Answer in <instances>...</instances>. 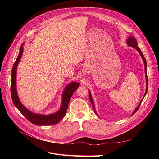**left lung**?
<instances>
[{"mask_svg":"<svg viewBox=\"0 0 159 159\" xmlns=\"http://www.w3.org/2000/svg\"><path fill=\"white\" fill-rule=\"evenodd\" d=\"M127 43L128 46L134 48H135V49H136V50L139 52V54H141V57H142V58H143V61H144V64H145V69L146 81H147V89H146V92H145V94L147 93V89H148V78H147V61H146V60H145V57H144V56H143V53H142L141 50H140V48H139L138 47V45H137V42L136 39H134V38H133V37H129V38H128V39H127ZM89 95L90 102H91V105H92L93 108V109H94V111H95V113H96V112H95V105H94L92 97H91V93L89 92ZM144 97H145V96H144ZM143 100H142L140 104L139 105V106L137 107V108L135 110H134V111L133 112V113L132 114V115H133V114L135 113L137 111V110L139 109V107H140V105H141V103H142V102H143Z\"/></svg>","mask_w":159,"mask_h":159,"instance_id":"left-lung-1","label":"left lung"}]
</instances>
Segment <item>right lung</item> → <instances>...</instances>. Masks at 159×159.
Listing matches in <instances>:
<instances>
[{
  "label": "right lung",
  "instance_id": "obj_1",
  "mask_svg": "<svg viewBox=\"0 0 159 159\" xmlns=\"http://www.w3.org/2000/svg\"><path fill=\"white\" fill-rule=\"evenodd\" d=\"M23 52V44H22L20 52L17 57V58L14 62L12 70V80H11V98L12 99V102L16 107L20 111V112L25 116L28 121L36 125H51L56 124L64 118L66 114L67 109H68V104L70 103V99L72 95L74 93V91L78 89L80 86L78 83L72 82L65 89L63 94V98H62V103L61 107L58 111L51 115H38L28 111L24 105L20 103V100L18 97L16 87V68L18 64L19 61L22 55Z\"/></svg>",
  "mask_w": 159,
  "mask_h": 159
}]
</instances>
